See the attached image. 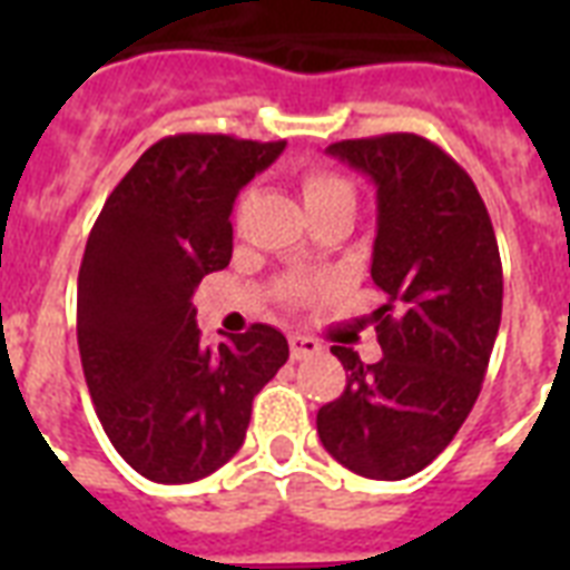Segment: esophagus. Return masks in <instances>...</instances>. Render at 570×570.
<instances>
[{
	"label": "esophagus",
	"instance_id": "1",
	"mask_svg": "<svg viewBox=\"0 0 570 570\" xmlns=\"http://www.w3.org/2000/svg\"><path fill=\"white\" fill-rule=\"evenodd\" d=\"M320 352L322 346L316 340L302 337V334H293V337H289V355H293V361H304V357L320 355Z\"/></svg>",
	"mask_w": 570,
	"mask_h": 570
}]
</instances>
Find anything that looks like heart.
Masks as SVG:
<instances>
[{
	"label": "heart",
	"mask_w": 570,
	"mask_h": 570,
	"mask_svg": "<svg viewBox=\"0 0 570 570\" xmlns=\"http://www.w3.org/2000/svg\"><path fill=\"white\" fill-rule=\"evenodd\" d=\"M302 197L304 206H307V213H313V209H322V206L328 204H355V186H352L343 174L325 171V168H313V171H307L302 177ZM281 295H284L289 304H298L311 295V289L304 284H298V281H289V284H284Z\"/></svg>",
	"instance_id": "b5f03b06"
}]
</instances>
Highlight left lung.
Returning a JSON list of instances; mask_svg holds the SVG:
<instances>
[{
    "label": "left lung",
    "instance_id": "obj_1",
    "mask_svg": "<svg viewBox=\"0 0 570 570\" xmlns=\"http://www.w3.org/2000/svg\"><path fill=\"white\" fill-rule=\"evenodd\" d=\"M375 183L373 281L384 352L364 364L331 346L346 390L320 407L322 446L357 476H414L468 420L485 381L503 313V266L476 186L450 154L414 132L328 147Z\"/></svg>",
    "mask_w": 570,
    "mask_h": 570
}]
</instances>
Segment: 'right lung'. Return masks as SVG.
Listing matches in <instances>:
<instances>
[{"label": "right lung", "instance_id": "1", "mask_svg": "<svg viewBox=\"0 0 570 570\" xmlns=\"http://www.w3.org/2000/svg\"><path fill=\"white\" fill-rule=\"evenodd\" d=\"M286 141L180 132L147 147L94 222L79 268L76 337L111 446L150 482L209 476L239 452L250 402L286 364L272 325L206 346L200 277L233 254V200Z\"/></svg>", "mask_w": 570, "mask_h": 570}]
</instances>
